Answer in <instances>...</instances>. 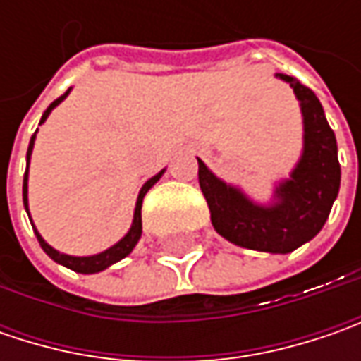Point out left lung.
<instances>
[{
    "mask_svg": "<svg viewBox=\"0 0 361 361\" xmlns=\"http://www.w3.org/2000/svg\"><path fill=\"white\" fill-rule=\"evenodd\" d=\"M279 78L291 84L301 102L305 146L291 178L275 190L277 202L273 207L253 204L199 160V185L216 233L239 247L267 253H291L312 241L326 225L341 178L336 134L327 124L322 102L298 78Z\"/></svg>",
    "mask_w": 361,
    "mask_h": 361,
    "instance_id": "left-lung-1",
    "label": "left lung"
}]
</instances>
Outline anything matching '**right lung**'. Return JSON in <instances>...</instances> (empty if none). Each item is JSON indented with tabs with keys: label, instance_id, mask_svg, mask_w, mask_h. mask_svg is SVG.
Segmentation results:
<instances>
[{
	"label": "right lung",
	"instance_id": "1",
	"mask_svg": "<svg viewBox=\"0 0 361 361\" xmlns=\"http://www.w3.org/2000/svg\"><path fill=\"white\" fill-rule=\"evenodd\" d=\"M68 96V92L62 94L58 100H54L51 104L48 106V110L44 112V116L39 120V124L44 122V120L48 118V114L51 112V108H56V106L62 102L63 98ZM34 138L35 134L32 136V140H30V148H27V166H30V154H32V148H34ZM160 174H154L150 180H146V185L140 188V195H138V201H136V211H134V221H132V227L128 231V235L118 241L114 247H110V249H106L104 253H98V255H92V257H72V255H63L60 251H56L54 247H49L48 243L42 239V235L35 231V237H37V241L42 245V249L48 253L56 263H60L63 267H68V269L76 271V273H98V271H104L106 267H110L112 263H116L120 259H124V257L130 253L132 249L136 247V243L140 239V235H142V215H140V211H142V199H145V195L148 192V188L152 187L157 180L160 178ZM23 204H25V209H27V171H25V176H23ZM30 213V211H27Z\"/></svg>",
	"mask_w": 361,
	"mask_h": 361
}]
</instances>
